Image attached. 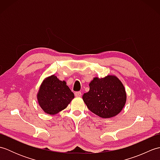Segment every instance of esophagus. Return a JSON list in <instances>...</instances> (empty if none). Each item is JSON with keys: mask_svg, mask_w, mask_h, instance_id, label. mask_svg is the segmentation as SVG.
Returning <instances> with one entry per match:
<instances>
[{"mask_svg": "<svg viewBox=\"0 0 160 160\" xmlns=\"http://www.w3.org/2000/svg\"><path fill=\"white\" fill-rule=\"evenodd\" d=\"M75 96H76V97H80L81 96H82V93H81L80 91H77V92L75 93Z\"/></svg>", "mask_w": 160, "mask_h": 160, "instance_id": "1", "label": "esophagus"}]
</instances>
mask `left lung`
<instances>
[{
    "mask_svg": "<svg viewBox=\"0 0 160 160\" xmlns=\"http://www.w3.org/2000/svg\"><path fill=\"white\" fill-rule=\"evenodd\" d=\"M89 92L82 99L88 108L102 118L118 115L124 107L127 94L121 81L115 76L94 78L89 84Z\"/></svg>",
    "mask_w": 160,
    "mask_h": 160,
    "instance_id": "left-lung-1",
    "label": "left lung"
}]
</instances>
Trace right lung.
<instances>
[{
  "label": "right lung",
  "mask_w": 160,
  "mask_h": 160,
  "mask_svg": "<svg viewBox=\"0 0 160 160\" xmlns=\"http://www.w3.org/2000/svg\"><path fill=\"white\" fill-rule=\"evenodd\" d=\"M37 98L40 107L46 113L55 115L68 106L74 98V94L64 81L53 75L43 81Z\"/></svg>",
  "instance_id": "1"
}]
</instances>
